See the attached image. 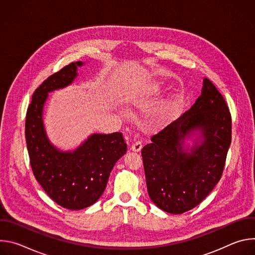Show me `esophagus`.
<instances>
[{
	"label": "esophagus",
	"instance_id": "esophagus-1",
	"mask_svg": "<svg viewBox=\"0 0 255 255\" xmlns=\"http://www.w3.org/2000/svg\"><path fill=\"white\" fill-rule=\"evenodd\" d=\"M132 151H135V152H139L141 149H142V143L140 141H136L134 142L132 145H131V148H130Z\"/></svg>",
	"mask_w": 255,
	"mask_h": 255
}]
</instances>
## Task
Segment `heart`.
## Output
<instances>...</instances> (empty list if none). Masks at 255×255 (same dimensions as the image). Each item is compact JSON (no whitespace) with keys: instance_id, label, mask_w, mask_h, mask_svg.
Instances as JSON below:
<instances>
[{"instance_id":"b5f03b06","label":"heart","mask_w":255,"mask_h":255,"mask_svg":"<svg viewBox=\"0 0 255 255\" xmlns=\"http://www.w3.org/2000/svg\"><path fill=\"white\" fill-rule=\"evenodd\" d=\"M154 91H155V89L152 88V89L148 90V92H146L144 95L145 96H149V95L153 94ZM168 116H169V110H168V109H161V110H159L158 113H157V117H156L157 118V122L158 123L165 122L168 119Z\"/></svg>"}]
</instances>
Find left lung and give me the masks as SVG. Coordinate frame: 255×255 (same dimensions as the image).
<instances>
[{"label": "left lung", "instance_id": "obj_1", "mask_svg": "<svg viewBox=\"0 0 255 255\" xmlns=\"http://www.w3.org/2000/svg\"><path fill=\"white\" fill-rule=\"evenodd\" d=\"M231 114L223 96L204 79L201 96L175 121L151 137L141 154L148 195L161 210L183 214L198 206L220 180L231 144ZM200 130L191 153L186 135Z\"/></svg>", "mask_w": 255, "mask_h": 255}]
</instances>
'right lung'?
Returning <instances> with one entry per match:
<instances>
[{
    "instance_id": "right-lung-1",
    "label": "right lung",
    "mask_w": 255,
    "mask_h": 255,
    "mask_svg": "<svg viewBox=\"0 0 255 255\" xmlns=\"http://www.w3.org/2000/svg\"><path fill=\"white\" fill-rule=\"evenodd\" d=\"M84 62H71L35 90L27 109L25 137L35 178L59 206L82 210L96 203L109 175L127 150L122 133L93 134L75 151L63 152L49 142L42 119L48 93L70 85Z\"/></svg>"
}]
</instances>
